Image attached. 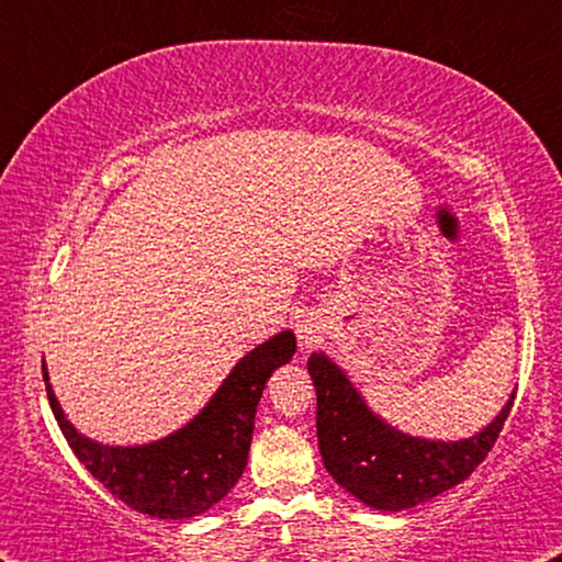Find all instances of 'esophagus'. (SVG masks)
<instances>
[{
	"mask_svg": "<svg viewBox=\"0 0 562 562\" xmlns=\"http://www.w3.org/2000/svg\"><path fill=\"white\" fill-rule=\"evenodd\" d=\"M321 323H317V317L313 315H305L303 321H297V338H300V346L303 348H313L315 342H321Z\"/></svg>",
	"mask_w": 562,
	"mask_h": 562,
	"instance_id": "34e87169",
	"label": "esophagus"
}]
</instances>
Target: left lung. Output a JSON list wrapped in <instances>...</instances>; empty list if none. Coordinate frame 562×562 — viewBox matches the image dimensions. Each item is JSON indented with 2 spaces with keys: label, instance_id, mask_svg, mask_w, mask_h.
Here are the masks:
<instances>
[{
  "label": "left lung",
  "instance_id": "left-lung-1",
  "mask_svg": "<svg viewBox=\"0 0 562 562\" xmlns=\"http://www.w3.org/2000/svg\"><path fill=\"white\" fill-rule=\"evenodd\" d=\"M317 393V443L325 469L366 507L401 513L462 484L495 447L515 391L482 431L459 441L398 431L366 404L342 368L317 350L307 358Z\"/></svg>",
  "mask_w": 562,
  "mask_h": 562
}]
</instances>
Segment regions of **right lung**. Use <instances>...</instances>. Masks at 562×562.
<instances>
[{
	"instance_id": "right-lung-1",
	"label": "right lung",
	"mask_w": 562,
	"mask_h": 562,
	"mask_svg": "<svg viewBox=\"0 0 562 562\" xmlns=\"http://www.w3.org/2000/svg\"><path fill=\"white\" fill-rule=\"evenodd\" d=\"M295 350V333L272 335L239 358L214 396L181 429L128 447L95 441L75 429L55 396L45 363L42 375L49 408L75 457L113 497L158 520H189L212 509L239 482L267 379L290 363Z\"/></svg>"
}]
</instances>
